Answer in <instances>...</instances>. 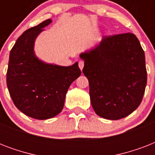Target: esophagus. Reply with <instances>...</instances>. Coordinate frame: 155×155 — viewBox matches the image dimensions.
Here are the masks:
<instances>
[{
    "label": "esophagus",
    "instance_id": "1",
    "mask_svg": "<svg viewBox=\"0 0 155 155\" xmlns=\"http://www.w3.org/2000/svg\"><path fill=\"white\" fill-rule=\"evenodd\" d=\"M84 61L80 60L79 62V68H80V70L82 71L83 68H84Z\"/></svg>",
    "mask_w": 155,
    "mask_h": 155
}]
</instances>
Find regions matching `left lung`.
<instances>
[{
	"label": "left lung",
	"mask_w": 155,
	"mask_h": 155,
	"mask_svg": "<svg viewBox=\"0 0 155 155\" xmlns=\"http://www.w3.org/2000/svg\"><path fill=\"white\" fill-rule=\"evenodd\" d=\"M97 115L119 120L140 105L147 86L145 53L134 34L104 36L90 51L80 54Z\"/></svg>",
	"instance_id": "obj_1"
}]
</instances>
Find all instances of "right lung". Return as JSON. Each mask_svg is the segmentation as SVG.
Instances as JSON below:
<instances>
[{
	"instance_id": "1",
	"label": "right lung",
	"mask_w": 155,
	"mask_h": 155,
	"mask_svg": "<svg viewBox=\"0 0 155 155\" xmlns=\"http://www.w3.org/2000/svg\"><path fill=\"white\" fill-rule=\"evenodd\" d=\"M51 19L25 30L9 54L6 82L17 108L28 117L46 120L63 110L71 83L81 75L78 63L69 67L48 64L35 56L34 45Z\"/></svg>"
}]
</instances>
